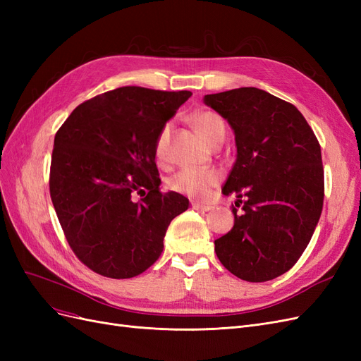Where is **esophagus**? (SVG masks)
Instances as JSON below:
<instances>
[{
	"mask_svg": "<svg viewBox=\"0 0 361 361\" xmlns=\"http://www.w3.org/2000/svg\"><path fill=\"white\" fill-rule=\"evenodd\" d=\"M191 204H192V209L200 211V212H207V211L212 209V206L203 204V203H199V202H194V203H191Z\"/></svg>",
	"mask_w": 361,
	"mask_h": 361,
	"instance_id": "34e87169",
	"label": "esophagus"
}]
</instances>
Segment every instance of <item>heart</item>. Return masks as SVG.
<instances>
[{
    "label": "heart",
    "mask_w": 361,
    "mask_h": 361,
    "mask_svg": "<svg viewBox=\"0 0 361 361\" xmlns=\"http://www.w3.org/2000/svg\"><path fill=\"white\" fill-rule=\"evenodd\" d=\"M191 122L209 145L214 140L224 135L226 133L224 120L215 111L203 110V111L194 113L191 116ZM170 130H171V123H166L159 129V133L155 138L154 154H155V158L161 162L166 161L169 155ZM218 179H220V176H218V173L215 170L187 167V169L179 170L176 174H173L170 179V188L173 191L192 195V197L203 199L206 195H209L211 190L215 187Z\"/></svg>",
    "instance_id": "b5f03b06"
}]
</instances>
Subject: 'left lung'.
<instances>
[{
  "label": "left lung",
  "instance_id": "8db88e82",
  "mask_svg": "<svg viewBox=\"0 0 361 361\" xmlns=\"http://www.w3.org/2000/svg\"><path fill=\"white\" fill-rule=\"evenodd\" d=\"M232 126L236 161L223 187L242 207L232 231L215 239L226 269L247 281L289 271L309 245L324 204L321 146L297 106L256 87L206 94Z\"/></svg>",
  "mask_w": 361,
  "mask_h": 361
}]
</instances>
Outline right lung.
<instances>
[{
	"label": "right lung",
	"instance_id": "1",
	"mask_svg": "<svg viewBox=\"0 0 361 361\" xmlns=\"http://www.w3.org/2000/svg\"><path fill=\"white\" fill-rule=\"evenodd\" d=\"M191 94L120 87L76 106L57 130L51 200L75 256L97 274L145 272L173 218L188 209L187 197L159 191L154 145Z\"/></svg>",
	"mask_w": 361,
	"mask_h": 361
}]
</instances>
